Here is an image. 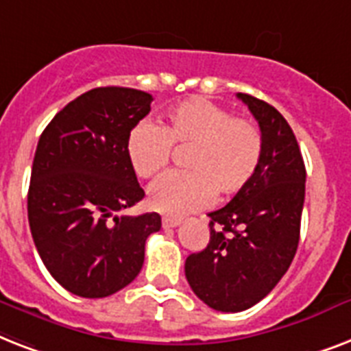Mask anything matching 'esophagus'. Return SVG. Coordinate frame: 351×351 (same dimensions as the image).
<instances>
[{"label": "esophagus", "instance_id": "1", "mask_svg": "<svg viewBox=\"0 0 351 351\" xmlns=\"http://www.w3.org/2000/svg\"><path fill=\"white\" fill-rule=\"evenodd\" d=\"M181 224V219H173V217H162V228H176Z\"/></svg>", "mask_w": 351, "mask_h": 351}]
</instances>
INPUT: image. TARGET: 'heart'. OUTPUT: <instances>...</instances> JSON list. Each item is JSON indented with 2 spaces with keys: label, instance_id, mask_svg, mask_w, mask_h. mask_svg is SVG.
Masks as SVG:
<instances>
[{
  "label": "heart",
  "instance_id": "heart-1",
  "mask_svg": "<svg viewBox=\"0 0 351 351\" xmlns=\"http://www.w3.org/2000/svg\"><path fill=\"white\" fill-rule=\"evenodd\" d=\"M173 148H189L186 172L167 173L150 186L148 203L170 217L192 214L246 189L263 159V134L254 121L235 117L204 97L172 106L161 127L137 123L127 137V158L137 178H156Z\"/></svg>",
  "mask_w": 351,
  "mask_h": 351
}]
</instances>
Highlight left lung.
<instances>
[{
    "label": "left lung",
    "mask_w": 351,
    "mask_h": 351,
    "mask_svg": "<svg viewBox=\"0 0 351 351\" xmlns=\"http://www.w3.org/2000/svg\"><path fill=\"white\" fill-rule=\"evenodd\" d=\"M259 123L263 159L246 189L210 212V243L190 254L193 293L217 312H243L265 299L299 245L306 168L287 119L266 101L237 94Z\"/></svg>",
    "instance_id": "8db88e82"
}]
</instances>
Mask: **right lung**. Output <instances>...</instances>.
Wrapping results in <instances>:
<instances>
[{
	"label": "right lung",
	"instance_id": "right-lung-1",
	"mask_svg": "<svg viewBox=\"0 0 351 351\" xmlns=\"http://www.w3.org/2000/svg\"><path fill=\"white\" fill-rule=\"evenodd\" d=\"M154 97L136 88L99 86L70 101L47 125L29 186L34 245L64 290L99 299L141 271L145 243L161 215H121L145 197L127 158L130 130Z\"/></svg>",
	"mask_w": 351,
	"mask_h": 351
}]
</instances>
